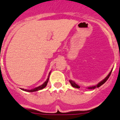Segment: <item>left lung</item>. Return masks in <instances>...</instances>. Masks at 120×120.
Listing matches in <instances>:
<instances>
[{
	"label": "left lung",
	"mask_w": 120,
	"mask_h": 120,
	"mask_svg": "<svg viewBox=\"0 0 120 120\" xmlns=\"http://www.w3.org/2000/svg\"><path fill=\"white\" fill-rule=\"evenodd\" d=\"M112 70H111V71L109 72V74L107 75V77H106V78H105V79H103L102 81H100V82L98 83L97 85H95V86H89V87H88V88H88V89H95V88H99V87H100V86L102 85L104 83L106 82V81H107V79H108V78H109L110 75L111 73H112ZM69 82H70V83H71V86H72V87H74V88H80V86H79L78 85L76 84V83L74 81L69 80Z\"/></svg>",
	"instance_id": "1"
}]
</instances>
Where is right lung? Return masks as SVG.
<instances>
[{"label": "right lung", "instance_id": "1", "mask_svg": "<svg viewBox=\"0 0 120 120\" xmlns=\"http://www.w3.org/2000/svg\"><path fill=\"white\" fill-rule=\"evenodd\" d=\"M50 73H51V71H50V72H49V75H48V78H47L46 80V81L43 84L39 86H38V87H36V88H34V89H30V90H29V89H23V88H20V89H21V90H24V91L29 92H36V91H38V90H41V89H43V88H45L46 86L47 83H48V81H49V77H50Z\"/></svg>", "mask_w": 120, "mask_h": 120}]
</instances>
